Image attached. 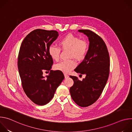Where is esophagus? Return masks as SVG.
Instances as JSON below:
<instances>
[{
  "mask_svg": "<svg viewBox=\"0 0 132 132\" xmlns=\"http://www.w3.org/2000/svg\"><path fill=\"white\" fill-rule=\"evenodd\" d=\"M64 76H65V78H67L69 77V76H68V75L67 74H66V73H64Z\"/></svg>",
  "mask_w": 132,
  "mask_h": 132,
  "instance_id": "esophagus-1",
  "label": "esophagus"
}]
</instances>
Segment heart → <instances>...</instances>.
I'll return each mask as SVG.
<instances>
[{
    "label": "heart",
    "mask_w": 132,
    "mask_h": 132,
    "mask_svg": "<svg viewBox=\"0 0 132 132\" xmlns=\"http://www.w3.org/2000/svg\"><path fill=\"white\" fill-rule=\"evenodd\" d=\"M60 48L63 50H68L69 58H74L78 61L85 59L87 54L89 45L85 40H80L78 37L69 34L64 36L59 41ZM48 53L51 58L57 61L60 59L61 49L54 45L48 47ZM76 64L73 60L62 61L54 65V69L68 73L76 67Z\"/></svg>",
    "instance_id": "1"
}]
</instances>
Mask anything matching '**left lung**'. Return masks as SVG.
Here are the masks:
<instances>
[{
	"label": "left lung",
	"instance_id": "obj_1",
	"mask_svg": "<svg viewBox=\"0 0 132 132\" xmlns=\"http://www.w3.org/2000/svg\"><path fill=\"white\" fill-rule=\"evenodd\" d=\"M89 39V46L83 61L75 71L86 75L82 81L70 76L73 85L70 88V96L77 105L87 107L100 97L106 84L110 71V57L106 45L101 37L89 30H79Z\"/></svg>",
	"mask_w": 132,
	"mask_h": 132
}]
</instances>
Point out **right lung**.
<instances>
[{
	"label": "right lung",
	"mask_w": 132,
	"mask_h": 132,
	"mask_svg": "<svg viewBox=\"0 0 132 132\" xmlns=\"http://www.w3.org/2000/svg\"><path fill=\"white\" fill-rule=\"evenodd\" d=\"M58 36L55 30H34L24 39L19 52L18 67L22 88L27 97L39 105L52 100L64 79L61 71L51 70L53 61L48 53ZM44 71L50 72L46 79L43 76Z\"/></svg>",
	"instance_id": "right-lung-1"
}]
</instances>
